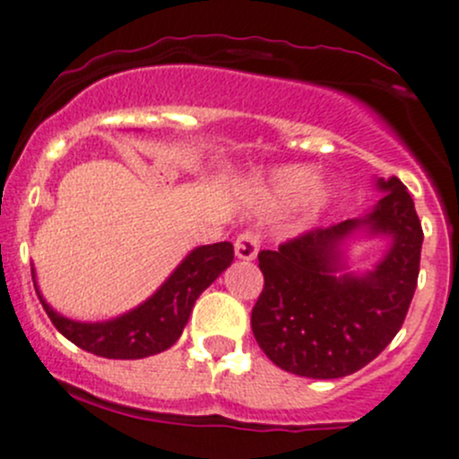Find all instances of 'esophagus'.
<instances>
[{
  "label": "esophagus",
  "mask_w": 459,
  "mask_h": 459,
  "mask_svg": "<svg viewBox=\"0 0 459 459\" xmlns=\"http://www.w3.org/2000/svg\"><path fill=\"white\" fill-rule=\"evenodd\" d=\"M260 251V235L254 230H244L235 239V255L239 260H254Z\"/></svg>",
  "instance_id": "esophagus-1"
}]
</instances>
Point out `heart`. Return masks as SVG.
Masks as SVG:
<instances>
[{"mask_svg":"<svg viewBox=\"0 0 459 459\" xmlns=\"http://www.w3.org/2000/svg\"><path fill=\"white\" fill-rule=\"evenodd\" d=\"M315 181H316V174L315 169H310V167H303V165L281 167V169H276L272 177H269L267 196L269 201H273V204L290 205L294 204V201L301 199L303 195H307L312 186H315ZM328 201H331V190L324 186L315 187L310 196H307V212L315 215V212H319L324 205H328Z\"/></svg>","mask_w":459,"mask_h":459,"instance_id":"1","label":"heart"}]
</instances>
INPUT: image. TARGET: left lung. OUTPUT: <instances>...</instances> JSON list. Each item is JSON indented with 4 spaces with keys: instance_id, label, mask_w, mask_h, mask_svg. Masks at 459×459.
Instances as JSON below:
<instances>
[{
    "instance_id": "1",
    "label": "left lung",
    "mask_w": 459,
    "mask_h": 459,
    "mask_svg": "<svg viewBox=\"0 0 459 459\" xmlns=\"http://www.w3.org/2000/svg\"><path fill=\"white\" fill-rule=\"evenodd\" d=\"M376 187L383 195L367 215L258 254L264 288L251 328L264 355L290 374L324 380L355 374L403 326L417 290L423 230L403 183L378 178ZM358 232L390 238V249L365 274L349 273L343 254Z\"/></svg>"
}]
</instances>
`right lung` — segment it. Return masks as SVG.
I'll return each mask as SVG.
<instances>
[{"label":"right lung","mask_w":459,"mask_h":459,"mask_svg":"<svg viewBox=\"0 0 459 459\" xmlns=\"http://www.w3.org/2000/svg\"><path fill=\"white\" fill-rule=\"evenodd\" d=\"M233 244L217 242L196 247L169 273L160 288L138 307L108 321H74L56 312L42 299L33 273V285L51 324L72 344L110 359H140L169 349L181 337L195 301L210 282L230 267Z\"/></svg>","instance_id":"add662e5"}]
</instances>
